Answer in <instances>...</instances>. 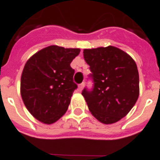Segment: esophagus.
Wrapping results in <instances>:
<instances>
[{
  "label": "esophagus",
  "mask_w": 160,
  "mask_h": 160,
  "mask_svg": "<svg viewBox=\"0 0 160 160\" xmlns=\"http://www.w3.org/2000/svg\"><path fill=\"white\" fill-rule=\"evenodd\" d=\"M84 83H81L80 84H79V86H78V88H79V91H81L83 89V88H84Z\"/></svg>",
  "instance_id": "obj_1"
}]
</instances>
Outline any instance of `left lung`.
<instances>
[{"mask_svg":"<svg viewBox=\"0 0 160 160\" xmlns=\"http://www.w3.org/2000/svg\"><path fill=\"white\" fill-rule=\"evenodd\" d=\"M83 53L94 83L92 91H82L88 110L101 123L119 121L131 111L139 96L136 62L124 51L111 45L85 49Z\"/></svg>","mask_w":160,"mask_h":160,"instance_id":"8db88e82","label":"left lung"}]
</instances>
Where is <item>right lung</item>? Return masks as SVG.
<instances>
[{
  "label": "right lung",
  "instance_id": "add662e5",
  "mask_svg": "<svg viewBox=\"0 0 160 160\" xmlns=\"http://www.w3.org/2000/svg\"><path fill=\"white\" fill-rule=\"evenodd\" d=\"M80 52V49L50 45L27 61L20 92L25 107L37 120L51 124L66 113L77 88L70 64Z\"/></svg>",
  "mask_w": 160,
  "mask_h": 160
}]
</instances>
